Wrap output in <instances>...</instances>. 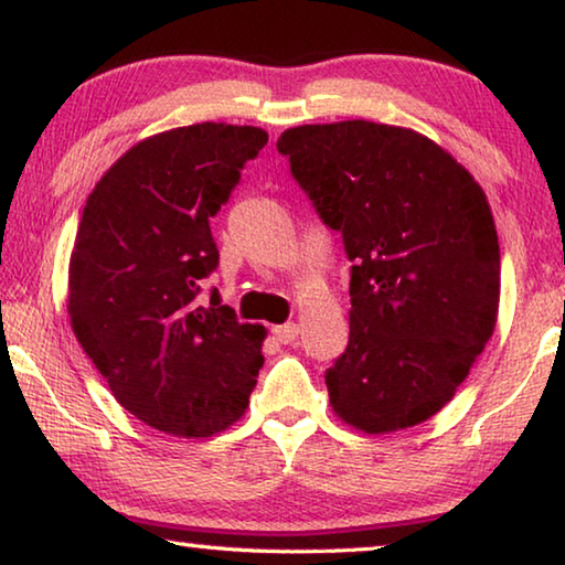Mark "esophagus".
Instances as JSON below:
<instances>
[{"label": "esophagus", "mask_w": 565, "mask_h": 565, "mask_svg": "<svg viewBox=\"0 0 565 565\" xmlns=\"http://www.w3.org/2000/svg\"><path fill=\"white\" fill-rule=\"evenodd\" d=\"M273 335H275L277 343L290 345V343H295V340H298V326H295V322H285V326H275V328H273Z\"/></svg>", "instance_id": "34e87169"}]
</instances>
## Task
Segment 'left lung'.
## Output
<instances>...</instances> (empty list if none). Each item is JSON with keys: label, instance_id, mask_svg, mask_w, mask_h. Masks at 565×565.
Listing matches in <instances>:
<instances>
[{"label": "left lung", "instance_id": "8db88e82", "mask_svg": "<svg viewBox=\"0 0 565 565\" xmlns=\"http://www.w3.org/2000/svg\"><path fill=\"white\" fill-rule=\"evenodd\" d=\"M277 152L353 263L332 411L365 433L428 420L495 328L501 247L483 190L428 137L365 119L285 129Z\"/></svg>", "mask_w": 565, "mask_h": 565}]
</instances>
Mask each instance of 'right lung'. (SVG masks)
Masks as SVG:
<instances>
[{
  "instance_id": "right-lung-1",
  "label": "right lung",
  "mask_w": 565,
  "mask_h": 565,
  "mask_svg": "<svg viewBox=\"0 0 565 565\" xmlns=\"http://www.w3.org/2000/svg\"><path fill=\"white\" fill-rule=\"evenodd\" d=\"M267 145L260 127L202 122L135 145L82 212L70 263L79 345L125 411L180 438H207L245 413L263 367V326L200 285L217 270L210 230Z\"/></svg>"
}]
</instances>
